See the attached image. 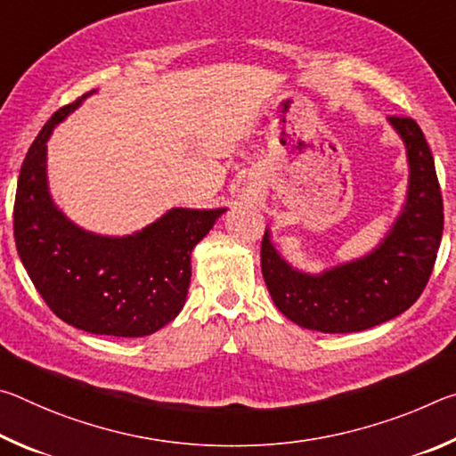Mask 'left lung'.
Listing matches in <instances>:
<instances>
[{"mask_svg":"<svg viewBox=\"0 0 456 456\" xmlns=\"http://www.w3.org/2000/svg\"><path fill=\"white\" fill-rule=\"evenodd\" d=\"M403 136L411 183L403 215L374 253L364 259L307 275L291 269L261 239V272L285 318L326 334L362 331L406 312L427 288L443 237V195L435 159L411 117H390Z\"/></svg>","mask_w":456,"mask_h":456,"instance_id":"obj_1","label":"left lung"}]
</instances>
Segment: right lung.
Instances as JSON below:
<instances>
[{
  "label": "right lung",
  "mask_w": 456,
  "mask_h": 456,
  "mask_svg": "<svg viewBox=\"0 0 456 456\" xmlns=\"http://www.w3.org/2000/svg\"><path fill=\"white\" fill-rule=\"evenodd\" d=\"M82 98L53 112L29 146L13 203L15 247L29 280L60 320L90 334L149 336L181 312L192 247L225 209H173L122 239L76 227L50 199L45 141Z\"/></svg>",
  "instance_id": "add662e5"
}]
</instances>
